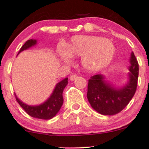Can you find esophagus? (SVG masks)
Listing matches in <instances>:
<instances>
[{
  "label": "esophagus",
  "mask_w": 149,
  "mask_h": 149,
  "mask_svg": "<svg viewBox=\"0 0 149 149\" xmlns=\"http://www.w3.org/2000/svg\"><path fill=\"white\" fill-rule=\"evenodd\" d=\"M78 78V76L76 74H73V75H72L71 76H70V79L71 81H74L75 79H76Z\"/></svg>",
  "instance_id": "obj_1"
}]
</instances>
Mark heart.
I'll use <instances>...</instances> for the list:
<instances>
[{"label":"heart","instance_id":"obj_1","mask_svg":"<svg viewBox=\"0 0 149 149\" xmlns=\"http://www.w3.org/2000/svg\"><path fill=\"white\" fill-rule=\"evenodd\" d=\"M61 56L66 61L71 55L82 57L81 63L88 70H98L107 65L113 58L115 48L109 40L94 36H75L72 38L68 52L62 49Z\"/></svg>","mask_w":149,"mask_h":149}]
</instances>
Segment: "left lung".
<instances>
[{
	"label": "left lung",
	"instance_id": "left-lung-1",
	"mask_svg": "<svg viewBox=\"0 0 149 149\" xmlns=\"http://www.w3.org/2000/svg\"><path fill=\"white\" fill-rule=\"evenodd\" d=\"M129 68V82L121 88H115L104 81V76L97 74L88 80L87 98L94 109L104 115L120 112L130 102L136 93L139 79V63L132 52Z\"/></svg>",
	"mask_w": 149,
	"mask_h": 149
}]
</instances>
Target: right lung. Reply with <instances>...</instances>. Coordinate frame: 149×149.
Wrapping results in <instances>:
<instances>
[{"mask_svg": "<svg viewBox=\"0 0 149 149\" xmlns=\"http://www.w3.org/2000/svg\"><path fill=\"white\" fill-rule=\"evenodd\" d=\"M36 43H37V40H27L24 43V45L22 47L19 53L22 51L25 50V49L31 47V46L34 45H36ZM67 84L68 78H66L57 84L52 95L45 102L39 105V106H29L26 104L22 102L21 100H19L16 94H15V97H16L17 102L29 115L32 118H38V119L49 120L56 115V114L59 112L62 107L63 103V91Z\"/></svg>", "mask_w": 149, "mask_h": 149, "instance_id": "1", "label": "right lung"}]
</instances>
